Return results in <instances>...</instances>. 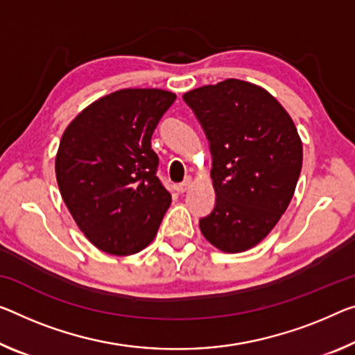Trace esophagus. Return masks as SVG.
<instances>
[{"mask_svg":"<svg viewBox=\"0 0 355 355\" xmlns=\"http://www.w3.org/2000/svg\"><path fill=\"white\" fill-rule=\"evenodd\" d=\"M190 185H192V178H187L184 182H181V184L178 185V192H179V193L187 192V190L190 189Z\"/></svg>","mask_w":355,"mask_h":355,"instance_id":"obj_1","label":"esophagus"}]
</instances>
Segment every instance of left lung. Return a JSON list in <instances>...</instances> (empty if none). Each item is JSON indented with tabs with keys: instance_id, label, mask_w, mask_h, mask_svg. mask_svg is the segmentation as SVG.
Masks as SVG:
<instances>
[{
	"instance_id": "8db88e82",
	"label": "left lung",
	"mask_w": 355,
	"mask_h": 355,
	"mask_svg": "<svg viewBox=\"0 0 355 355\" xmlns=\"http://www.w3.org/2000/svg\"><path fill=\"white\" fill-rule=\"evenodd\" d=\"M182 98L212 154L216 206L200 230L222 252H244L268 236L295 192L303 163L297 127L275 96L246 80L203 85Z\"/></svg>"
}]
</instances>
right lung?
I'll use <instances>...</instances> for the list:
<instances>
[{"label":"right lung","instance_id":"obj_1","mask_svg":"<svg viewBox=\"0 0 355 355\" xmlns=\"http://www.w3.org/2000/svg\"><path fill=\"white\" fill-rule=\"evenodd\" d=\"M174 100L162 89L112 92L83 109L60 139V193L79 230L103 252L143 250L170 208L150 138Z\"/></svg>","mask_w":355,"mask_h":355}]
</instances>
